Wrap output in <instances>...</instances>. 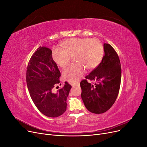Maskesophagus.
Listing matches in <instances>:
<instances>
[{
    "mask_svg": "<svg viewBox=\"0 0 147 147\" xmlns=\"http://www.w3.org/2000/svg\"><path fill=\"white\" fill-rule=\"evenodd\" d=\"M79 85H80V83L79 82L72 83V87H75V86H79Z\"/></svg>",
    "mask_w": 147,
    "mask_h": 147,
    "instance_id": "esophagus-1",
    "label": "esophagus"
}]
</instances>
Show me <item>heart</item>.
Returning a JSON list of instances; mask_svg holds the SVG:
<instances>
[{
  "instance_id": "obj_1",
  "label": "heart",
  "mask_w": 147,
  "mask_h": 147,
  "mask_svg": "<svg viewBox=\"0 0 147 147\" xmlns=\"http://www.w3.org/2000/svg\"><path fill=\"white\" fill-rule=\"evenodd\" d=\"M62 50L53 49L52 57L61 68L67 65L72 57L75 63L67 67L63 72L65 80L71 83L78 82L85 72V69L96 68L103 59V44L97 38H72L61 43Z\"/></svg>"
}]
</instances>
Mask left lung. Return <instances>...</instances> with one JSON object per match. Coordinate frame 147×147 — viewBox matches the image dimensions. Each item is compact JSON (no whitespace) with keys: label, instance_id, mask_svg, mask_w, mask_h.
Returning <instances> with one entry per match:
<instances>
[{"label":"left lung","instance_id":"1","mask_svg":"<svg viewBox=\"0 0 147 147\" xmlns=\"http://www.w3.org/2000/svg\"><path fill=\"white\" fill-rule=\"evenodd\" d=\"M101 63L85 77L96 81L94 84L83 80L80 83L82 99L90 112L100 114L107 111L116 100L121 78V64L117 53L110 44L104 43Z\"/></svg>","mask_w":147,"mask_h":147}]
</instances>
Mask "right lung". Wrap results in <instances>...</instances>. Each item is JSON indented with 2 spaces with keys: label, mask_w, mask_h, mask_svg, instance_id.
Masks as SVG:
<instances>
[{
  "label": "right lung",
  "mask_w": 147,
  "mask_h": 147,
  "mask_svg": "<svg viewBox=\"0 0 147 147\" xmlns=\"http://www.w3.org/2000/svg\"><path fill=\"white\" fill-rule=\"evenodd\" d=\"M60 71L49 48L40 47L31 57L26 71V83L34 104L48 117L61 116L66 110L67 98L71 88L65 82L56 92L52 90L60 83Z\"/></svg>",
  "instance_id": "right-lung-1"
}]
</instances>
